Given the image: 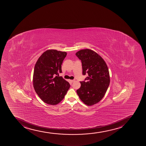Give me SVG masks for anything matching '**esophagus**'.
Returning a JSON list of instances; mask_svg holds the SVG:
<instances>
[{"label":"esophagus","instance_id":"obj_1","mask_svg":"<svg viewBox=\"0 0 146 146\" xmlns=\"http://www.w3.org/2000/svg\"><path fill=\"white\" fill-rule=\"evenodd\" d=\"M70 81H71L72 83V82H74L75 81V80H74H74H70Z\"/></svg>","mask_w":146,"mask_h":146}]
</instances>
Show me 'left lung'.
Returning <instances> with one entry per match:
<instances>
[{"label":"left lung","instance_id":"8db88e82","mask_svg":"<svg viewBox=\"0 0 146 146\" xmlns=\"http://www.w3.org/2000/svg\"><path fill=\"white\" fill-rule=\"evenodd\" d=\"M75 55L81 60L83 75L88 74L81 87L77 90L80 100L88 106L98 103L104 96L110 83L107 65L103 58L94 51L82 49Z\"/></svg>","mask_w":146,"mask_h":146}]
</instances>
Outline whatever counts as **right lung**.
Listing matches in <instances>:
<instances>
[{"label":"right lung","mask_w":146,"mask_h":146,"mask_svg":"<svg viewBox=\"0 0 146 146\" xmlns=\"http://www.w3.org/2000/svg\"><path fill=\"white\" fill-rule=\"evenodd\" d=\"M66 52L51 49L44 52L35 63L33 86L43 102L55 105L63 100L70 87L69 82L62 77V64Z\"/></svg>","instance_id":"right-lung-1"}]
</instances>
